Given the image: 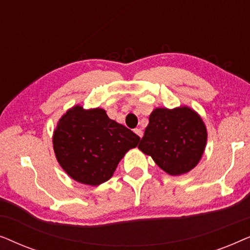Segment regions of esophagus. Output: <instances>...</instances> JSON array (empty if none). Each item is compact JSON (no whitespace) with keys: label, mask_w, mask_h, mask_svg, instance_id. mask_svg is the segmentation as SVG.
Listing matches in <instances>:
<instances>
[{"label":"esophagus","mask_w":250,"mask_h":250,"mask_svg":"<svg viewBox=\"0 0 250 250\" xmlns=\"http://www.w3.org/2000/svg\"><path fill=\"white\" fill-rule=\"evenodd\" d=\"M134 133L138 136H140V138H142V136H143V132H142L141 128H135L134 129Z\"/></svg>","instance_id":"obj_1"}]
</instances>
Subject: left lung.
Returning <instances> with one entry per match:
<instances>
[{
    "label": "left lung",
    "mask_w": 250,
    "mask_h": 250,
    "mask_svg": "<svg viewBox=\"0 0 250 250\" xmlns=\"http://www.w3.org/2000/svg\"><path fill=\"white\" fill-rule=\"evenodd\" d=\"M207 145L206 125L188 105L153 109L138 148L164 172L183 175L200 162Z\"/></svg>",
    "instance_id": "8db88e82"
}]
</instances>
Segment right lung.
<instances>
[{"label":"right lung","mask_w":250,"mask_h":250,"mask_svg":"<svg viewBox=\"0 0 250 250\" xmlns=\"http://www.w3.org/2000/svg\"><path fill=\"white\" fill-rule=\"evenodd\" d=\"M140 136L112 121L102 108L76 104L64 112L53 132L56 158L74 181L100 186L114 175L125 153Z\"/></svg>","instance_id":"obj_1"}]
</instances>
